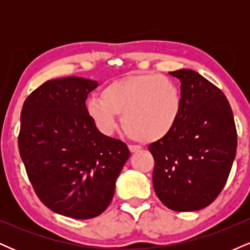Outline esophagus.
I'll return each mask as SVG.
<instances>
[{"instance_id": "1", "label": "esophagus", "mask_w": 250, "mask_h": 250, "mask_svg": "<svg viewBox=\"0 0 250 250\" xmlns=\"http://www.w3.org/2000/svg\"><path fill=\"white\" fill-rule=\"evenodd\" d=\"M129 150L131 151V153H136V151L141 150V147L140 146H135V145H129Z\"/></svg>"}]
</instances>
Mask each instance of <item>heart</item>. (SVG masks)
<instances>
[{
    "mask_svg": "<svg viewBox=\"0 0 250 250\" xmlns=\"http://www.w3.org/2000/svg\"><path fill=\"white\" fill-rule=\"evenodd\" d=\"M102 99L90 97L87 114L95 127L111 135L122 114L123 128L143 142L163 139L176 125L182 109L181 91L173 80L160 74H136L108 83Z\"/></svg>",
    "mask_w": 250,
    "mask_h": 250,
    "instance_id": "obj_1",
    "label": "heart"
}]
</instances>
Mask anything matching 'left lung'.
<instances>
[{
  "label": "left lung",
  "mask_w": 250,
  "mask_h": 250,
  "mask_svg": "<svg viewBox=\"0 0 250 250\" xmlns=\"http://www.w3.org/2000/svg\"><path fill=\"white\" fill-rule=\"evenodd\" d=\"M181 81L182 109L173 130L149 146L157 197L175 211L207 207L225 187L237 148L233 111L216 85L190 69Z\"/></svg>",
  "instance_id": "obj_1"
}]
</instances>
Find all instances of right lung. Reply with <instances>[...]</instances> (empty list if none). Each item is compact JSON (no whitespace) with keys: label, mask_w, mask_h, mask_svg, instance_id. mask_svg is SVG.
<instances>
[{"label":"right lung","mask_w":250,"mask_h":250,"mask_svg":"<svg viewBox=\"0 0 250 250\" xmlns=\"http://www.w3.org/2000/svg\"><path fill=\"white\" fill-rule=\"evenodd\" d=\"M96 81L50 80L23 103L19 150L39 199L77 220L99 216L113 200L116 179L130 156L125 142L100 133L85 100Z\"/></svg>","instance_id":"1"}]
</instances>
